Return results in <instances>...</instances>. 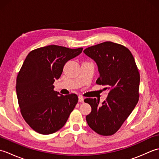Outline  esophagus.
<instances>
[{
  "label": "esophagus",
  "instance_id": "obj_1",
  "mask_svg": "<svg viewBox=\"0 0 159 159\" xmlns=\"http://www.w3.org/2000/svg\"><path fill=\"white\" fill-rule=\"evenodd\" d=\"M83 101H84L83 97L79 96V102H83Z\"/></svg>",
  "mask_w": 159,
  "mask_h": 159
}]
</instances>
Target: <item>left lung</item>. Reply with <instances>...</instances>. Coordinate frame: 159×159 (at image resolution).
Wrapping results in <instances>:
<instances>
[{
	"label": "left lung",
	"mask_w": 159,
	"mask_h": 159,
	"mask_svg": "<svg viewBox=\"0 0 159 159\" xmlns=\"http://www.w3.org/2000/svg\"><path fill=\"white\" fill-rule=\"evenodd\" d=\"M98 66V85L106 86L109 93L106 100L86 98L92 107L86 116L89 126L98 134L112 135L120 129L139 100L140 75L134 57L126 47L105 42L84 50Z\"/></svg>",
	"instance_id": "8db88e82"
}]
</instances>
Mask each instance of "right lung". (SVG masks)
<instances>
[{
	"label": "right lung",
	"mask_w": 159,
	"mask_h": 159,
	"mask_svg": "<svg viewBox=\"0 0 159 159\" xmlns=\"http://www.w3.org/2000/svg\"><path fill=\"white\" fill-rule=\"evenodd\" d=\"M82 50L50 45L26 56L17 76L16 93L23 118L37 133L49 134L58 131L75 107L76 94L61 95L54 91L53 83L61 75L65 64Z\"/></svg>",
	"instance_id": "right-lung-1"
}]
</instances>
